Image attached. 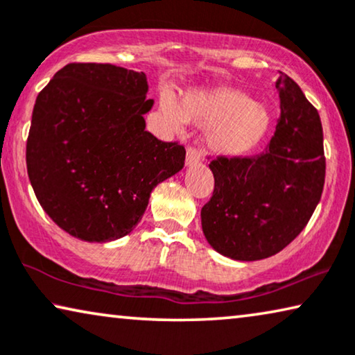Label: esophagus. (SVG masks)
I'll list each match as a JSON object with an SVG mask.
<instances>
[{
	"mask_svg": "<svg viewBox=\"0 0 355 355\" xmlns=\"http://www.w3.org/2000/svg\"><path fill=\"white\" fill-rule=\"evenodd\" d=\"M200 162H202V153H200L197 148L189 147L187 155H186V165L187 166H193V165H198Z\"/></svg>",
	"mask_w": 355,
	"mask_h": 355,
	"instance_id": "esophagus-1",
	"label": "esophagus"
}]
</instances>
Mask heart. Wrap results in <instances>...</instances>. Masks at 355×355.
Instances as JSON below:
<instances>
[{
	"label": "heart",
	"instance_id": "1",
	"mask_svg": "<svg viewBox=\"0 0 355 355\" xmlns=\"http://www.w3.org/2000/svg\"><path fill=\"white\" fill-rule=\"evenodd\" d=\"M160 105L169 125L176 130H181L184 123L207 126L208 148L224 157L254 150L272 126V115L266 105L227 86L189 89L178 101L165 94Z\"/></svg>",
	"mask_w": 355,
	"mask_h": 355
}]
</instances>
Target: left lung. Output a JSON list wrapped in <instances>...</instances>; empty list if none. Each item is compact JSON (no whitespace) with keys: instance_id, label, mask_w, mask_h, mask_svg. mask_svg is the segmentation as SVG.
Masks as SVG:
<instances>
[{"instance_id":"8db88e82","label":"left lung","mask_w":355,"mask_h":355,"mask_svg":"<svg viewBox=\"0 0 355 355\" xmlns=\"http://www.w3.org/2000/svg\"><path fill=\"white\" fill-rule=\"evenodd\" d=\"M280 118L266 150L254 157H216L213 197L202 229L218 253L258 261L290 245L309 223L325 182L322 121L288 75L275 83Z\"/></svg>"}]
</instances>
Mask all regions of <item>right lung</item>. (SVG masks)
<instances>
[{"label":"right lung","instance_id":"obj_1","mask_svg":"<svg viewBox=\"0 0 355 355\" xmlns=\"http://www.w3.org/2000/svg\"><path fill=\"white\" fill-rule=\"evenodd\" d=\"M147 76L112 64H67L33 107L30 182L46 214L71 237H125L152 190L184 168L186 148L146 131Z\"/></svg>","mask_w":355,"mask_h":355}]
</instances>
